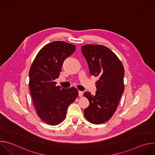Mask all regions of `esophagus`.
I'll list each match as a JSON object with an SVG mask.
<instances>
[{"label": "esophagus", "instance_id": "esophagus-1", "mask_svg": "<svg viewBox=\"0 0 155 155\" xmlns=\"http://www.w3.org/2000/svg\"><path fill=\"white\" fill-rule=\"evenodd\" d=\"M83 95V92L79 91H78V96H79L80 97H81Z\"/></svg>", "mask_w": 155, "mask_h": 155}]
</instances>
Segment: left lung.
<instances>
[{
  "label": "left lung",
  "mask_w": 155,
  "mask_h": 155,
  "mask_svg": "<svg viewBox=\"0 0 155 155\" xmlns=\"http://www.w3.org/2000/svg\"><path fill=\"white\" fill-rule=\"evenodd\" d=\"M81 52L91 75L99 77L96 82V95L84 93L90 105L84 116L91 123L99 124L108 121L115 114L124 90V69L117 56L101 45H84Z\"/></svg>",
  "instance_id": "1"
}]
</instances>
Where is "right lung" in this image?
<instances>
[{
	"instance_id": "add662e5",
	"label": "right lung",
	"mask_w": 155,
	"mask_h": 155,
	"mask_svg": "<svg viewBox=\"0 0 155 155\" xmlns=\"http://www.w3.org/2000/svg\"><path fill=\"white\" fill-rule=\"evenodd\" d=\"M72 44L55 41L44 46L37 53L29 70V89L39 118L48 124L62 123L69 105L78 95L74 87L68 89L56 86L64 60L75 50Z\"/></svg>"
}]
</instances>
